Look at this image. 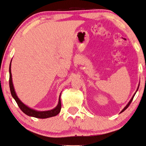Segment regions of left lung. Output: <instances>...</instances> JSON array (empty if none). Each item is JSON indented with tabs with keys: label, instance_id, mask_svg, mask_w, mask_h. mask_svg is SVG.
<instances>
[{
	"label": "left lung",
	"instance_id": "left-lung-1",
	"mask_svg": "<svg viewBox=\"0 0 146 146\" xmlns=\"http://www.w3.org/2000/svg\"><path fill=\"white\" fill-rule=\"evenodd\" d=\"M138 89H137V90H138ZM137 91H136V92H137ZM135 94H136V93H135ZM135 94H134V96H133V98H131V100H130V101H129V102L128 103V104L127 105V106H126L125 107H124V109L122 110V111H121V113H122V112H123L124 111H125V110L126 109H127V107H129V106H130V104H131V102H132V101H133V98H134V96H135Z\"/></svg>",
	"mask_w": 146,
	"mask_h": 146
}]
</instances>
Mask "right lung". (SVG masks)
<instances>
[{"mask_svg": "<svg viewBox=\"0 0 146 146\" xmlns=\"http://www.w3.org/2000/svg\"><path fill=\"white\" fill-rule=\"evenodd\" d=\"M9 89H10L11 96H12L13 98L15 99V102H17V104L18 106L19 107V108L21 109V111H22L25 114H27L28 116H33V117H35V118H50V117L56 116L60 113L61 108L60 96H59L58 105H57L56 108L51 110V111H35V110L29 108V107H28L27 106H25V104H23V103L20 101V100L18 98L17 96L16 95L15 90H14L13 83H12V78H11V63H10V65H9Z\"/></svg>", "mask_w": 146, "mask_h": 146, "instance_id": "add662e5", "label": "right lung"}]
</instances>
